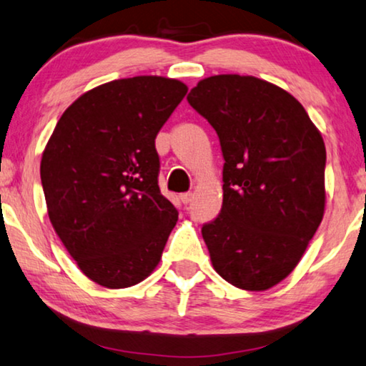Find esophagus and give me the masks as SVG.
<instances>
[{
	"label": "esophagus",
	"instance_id": "34e87169",
	"mask_svg": "<svg viewBox=\"0 0 366 366\" xmlns=\"http://www.w3.org/2000/svg\"><path fill=\"white\" fill-rule=\"evenodd\" d=\"M179 197H181V202H182L184 205H187V204H190V202H192L194 195L190 194V192H185V194H181V195H179Z\"/></svg>",
	"mask_w": 366,
	"mask_h": 366
}]
</instances>
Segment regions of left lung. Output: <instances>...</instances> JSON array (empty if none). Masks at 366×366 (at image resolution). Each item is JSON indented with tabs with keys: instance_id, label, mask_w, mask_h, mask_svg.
Instances as JSON below:
<instances>
[{
	"instance_id": "8db88e82",
	"label": "left lung",
	"mask_w": 366,
	"mask_h": 366,
	"mask_svg": "<svg viewBox=\"0 0 366 366\" xmlns=\"http://www.w3.org/2000/svg\"><path fill=\"white\" fill-rule=\"evenodd\" d=\"M187 102L220 139L223 204L202 227L212 264L244 291L291 274L322 222L325 144L291 94L252 75H214Z\"/></svg>"
}]
</instances>
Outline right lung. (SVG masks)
Returning <instances> with one entry per match:
<instances>
[{"label":"right lung","mask_w":366,"mask_h":366,"mask_svg":"<svg viewBox=\"0 0 366 366\" xmlns=\"http://www.w3.org/2000/svg\"><path fill=\"white\" fill-rule=\"evenodd\" d=\"M185 94L182 81L157 75L95 86L64 112L42 152L54 230L103 287L146 280L176 227V207L157 185L154 139Z\"/></svg>","instance_id":"add662e5"}]
</instances>
